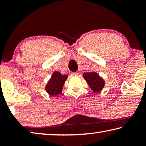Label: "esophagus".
Here are the masks:
<instances>
[{"label":"esophagus","mask_w":146,"mask_h":146,"mask_svg":"<svg viewBox=\"0 0 146 146\" xmlns=\"http://www.w3.org/2000/svg\"><path fill=\"white\" fill-rule=\"evenodd\" d=\"M78 75H79V73L78 72L73 73L72 74H71V75H72L73 76H78Z\"/></svg>","instance_id":"obj_1"}]
</instances>
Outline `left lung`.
<instances>
[{
    "instance_id": "1",
    "label": "left lung",
    "mask_w": 146,
    "mask_h": 146,
    "mask_svg": "<svg viewBox=\"0 0 146 146\" xmlns=\"http://www.w3.org/2000/svg\"><path fill=\"white\" fill-rule=\"evenodd\" d=\"M82 76L94 93L100 92L104 87L105 80L97 73H84Z\"/></svg>"
}]
</instances>
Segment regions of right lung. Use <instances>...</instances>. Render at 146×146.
I'll use <instances>...</instances> for the list:
<instances>
[{
	"instance_id": "obj_1",
	"label": "right lung",
	"mask_w": 146,
	"mask_h": 146,
	"mask_svg": "<svg viewBox=\"0 0 146 146\" xmlns=\"http://www.w3.org/2000/svg\"><path fill=\"white\" fill-rule=\"evenodd\" d=\"M68 75H62L59 71L53 72L45 86V90L49 96L55 97L62 91L63 86Z\"/></svg>"
}]
</instances>
